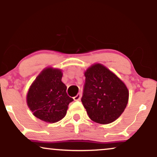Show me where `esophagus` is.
Instances as JSON below:
<instances>
[{
  "label": "esophagus",
  "instance_id": "34e87169",
  "mask_svg": "<svg viewBox=\"0 0 157 157\" xmlns=\"http://www.w3.org/2000/svg\"><path fill=\"white\" fill-rule=\"evenodd\" d=\"M81 97H82V94L81 93H78L74 97V100H75V101H78V100H80L81 99Z\"/></svg>",
  "mask_w": 157,
  "mask_h": 157
}]
</instances>
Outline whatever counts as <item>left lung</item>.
Listing matches in <instances>:
<instances>
[{
    "label": "left lung",
    "mask_w": 157,
    "mask_h": 157,
    "mask_svg": "<svg viewBox=\"0 0 157 157\" xmlns=\"http://www.w3.org/2000/svg\"><path fill=\"white\" fill-rule=\"evenodd\" d=\"M86 82L81 101L89 118L100 124H109L123 113L128 101L125 84L100 63L85 71Z\"/></svg>",
    "instance_id": "8db88e82"
}]
</instances>
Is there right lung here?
Returning <instances> with one entry per match:
<instances>
[{
	"instance_id": "right-lung-1",
	"label": "right lung",
	"mask_w": 157,
	"mask_h": 157,
	"mask_svg": "<svg viewBox=\"0 0 157 157\" xmlns=\"http://www.w3.org/2000/svg\"><path fill=\"white\" fill-rule=\"evenodd\" d=\"M61 69L44 68L29 87L27 105L33 115L46 122L54 123L66 116L68 104L73 101L66 93L67 87L62 82Z\"/></svg>"
}]
</instances>
